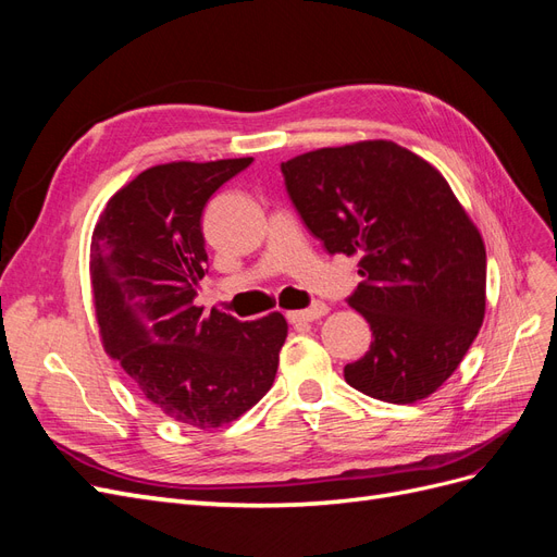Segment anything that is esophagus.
Listing matches in <instances>:
<instances>
[{
    "label": "esophagus",
    "instance_id": "1",
    "mask_svg": "<svg viewBox=\"0 0 557 557\" xmlns=\"http://www.w3.org/2000/svg\"><path fill=\"white\" fill-rule=\"evenodd\" d=\"M325 313H327V305H323V301H315L313 307H309L305 311H288L285 313V318H288L290 323H311V320L323 318Z\"/></svg>",
    "mask_w": 557,
    "mask_h": 557
}]
</instances>
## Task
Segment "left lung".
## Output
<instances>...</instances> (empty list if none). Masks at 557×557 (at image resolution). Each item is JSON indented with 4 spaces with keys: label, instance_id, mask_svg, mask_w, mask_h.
I'll return each instance as SVG.
<instances>
[{
    "label": "left lung",
    "instance_id": "obj_1",
    "mask_svg": "<svg viewBox=\"0 0 557 557\" xmlns=\"http://www.w3.org/2000/svg\"><path fill=\"white\" fill-rule=\"evenodd\" d=\"M301 221L330 256H356L348 297L374 342L346 383L391 404L430 397L483 325L485 246L446 178L395 141L318 148L281 164Z\"/></svg>",
    "mask_w": 557,
    "mask_h": 557
}]
</instances>
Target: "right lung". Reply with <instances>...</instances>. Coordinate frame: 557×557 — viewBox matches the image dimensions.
Returning a JSON list of instances; mask_svg holds the SVG:
<instances>
[{
  "instance_id": "obj_1",
  "label": "right lung",
  "mask_w": 557,
  "mask_h": 557,
  "mask_svg": "<svg viewBox=\"0 0 557 557\" xmlns=\"http://www.w3.org/2000/svg\"><path fill=\"white\" fill-rule=\"evenodd\" d=\"M250 162L150 166L107 201L92 232L90 281L104 350L158 411L197 430L256 407L288 336L281 313L242 323L195 307L209 260L201 211Z\"/></svg>"
}]
</instances>
